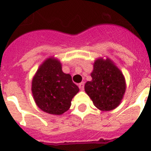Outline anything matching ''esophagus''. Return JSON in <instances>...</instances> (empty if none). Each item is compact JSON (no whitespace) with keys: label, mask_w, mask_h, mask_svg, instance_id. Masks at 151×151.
I'll use <instances>...</instances> for the list:
<instances>
[{"label":"esophagus","mask_w":151,"mask_h":151,"mask_svg":"<svg viewBox=\"0 0 151 151\" xmlns=\"http://www.w3.org/2000/svg\"><path fill=\"white\" fill-rule=\"evenodd\" d=\"M78 87L80 90H84V83H81L78 84Z\"/></svg>","instance_id":"34e87169"}]
</instances>
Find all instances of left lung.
<instances>
[{
    "instance_id": "1",
    "label": "left lung",
    "mask_w": 151,
    "mask_h": 151,
    "mask_svg": "<svg viewBox=\"0 0 151 151\" xmlns=\"http://www.w3.org/2000/svg\"><path fill=\"white\" fill-rule=\"evenodd\" d=\"M91 77L92 80L85 84V91L94 106L103 111L116 108L121 103L127 87L120 69L109 58H99L93 63Z\"/></svg>"
}]
</instances>
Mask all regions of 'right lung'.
Segmentation results:
<instances>
[{"label": "right lung", "mask_w": 151, "mask_h": 151, "mask_svg": "<svg viewBox=\"0 0 151 151\" xmlns=\"http://www.w3.org/2000/svg\"><path fill=\"white\" fill-rule=\"evenodd\" d=\"M78 91L72 76L62 72L60 61L55 57L42 62L32 78V92L36 105L52 115L66 112Z\"/></svg>", "instance_id": "obj_1"}]
</instances>
